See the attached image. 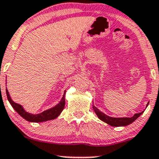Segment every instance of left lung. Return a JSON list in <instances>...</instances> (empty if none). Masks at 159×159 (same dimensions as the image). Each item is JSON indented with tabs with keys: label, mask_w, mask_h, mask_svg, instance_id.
<instances>
[{
	"label": "left lung",
	"mask_w": 159,
	"mask_h": 159,
	"mask_svg": "<svg viewBox=\"0 0 159 159\" xmlns=\"http://www.w3.org/2000/svg\"><path fill=\"white\" fill-rule=\"evenodd\" d=\"M148 103H149V102L146 105V107L148 106ZM93 107L94 111L96 114V115L98 116V118L101 120L103 121V122L106 123L108 125L111 126V127H125V126L129 125V124H132L134 121L136 120L144 112V111H143L140 112V113L135 114L131 117H113L106 115L105 113H103L100 110H98L94 105H93Z\"/></svg>",
	"instance_id": "obj_1"
}]
</instances>
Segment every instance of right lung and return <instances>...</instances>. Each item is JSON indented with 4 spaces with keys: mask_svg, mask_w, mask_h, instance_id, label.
<instances>
[{
    "mask_svg": "<svg viewBox=\"0 0 159 159\" xmlns=\"http://www.w3.org/2000/svg\"><path fill=\"white\" fill-rule=\"evenodd\" d=\"M65 93L66 90L64 91V95H63L61 100L60 101L59 103L57 104V105H56L55 106L51 107V108L49 109H47V110L41 112V113L39 114H34L27 112L21 105L13 102V101L12 100L11 95H10L7 89H6V93L7 96V99L9 101L11 106L13 107V108L14 109V110L16 111L23 118H24L25 120L29 121V122L33 123L44 122V121L51 120H53V119L57 118L64 108V105H65Z\"/></svg>",
    "mask_w": 159,
    "mask_h": 159,
    "instance_id": "1",
    "label": "right lung"
}]
</instances>
